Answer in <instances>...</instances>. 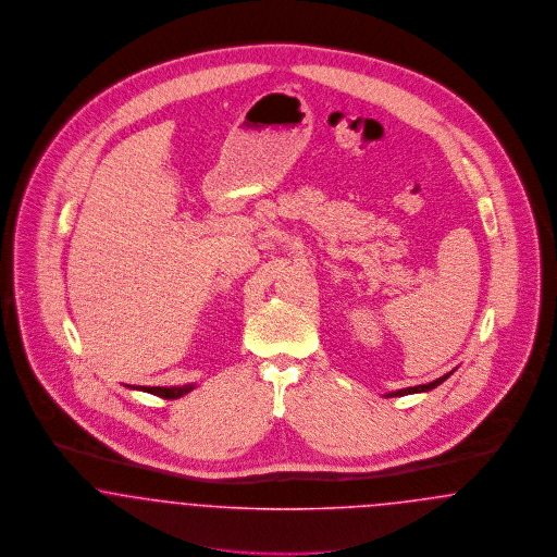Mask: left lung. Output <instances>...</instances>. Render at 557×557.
Here are the masks:
<instances>
[{
    "label": "left lung",
    "mask_w": 557,
    "mask_h": 557,
    "mask_svg": "<svg viewBox=\"0 0 557 557\" xmlns=\"http://www.w3.org/2000/svg\"><path fill=\"white\" fill-rule=\"evenodd\" d=\"M448 375H450V373L442 375V377H438L436 381H432V383H423V385H414V387H405V389L392 392V394H387V398H392V396H407V394H419V392H430V389H434L436 385H440L442 381L448 380Z\"/></svg>",
    "instance_id": "obj_1"
}]
</instances>
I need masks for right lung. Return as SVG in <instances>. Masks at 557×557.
Segmentation results:
<instances>
[{
	"instance_id": "obj_1",
	"label": "right lung",
	"mask_w": 557,
	"mask_h": 557,
	"mask_svg": "<svg viewBox=\"0 0 557 557\" xmlns=\"http://www.w3.org/2000/svg\"><path fill=\"white\" fill-rule=\"evenodd\" d=\"M138 389H145L148 394H154V396L174 400V398H180V396L188 394L190 389H195V383H188V385H182V387H176V385H172V387H145V385H143V387H140V385H138Z\"/></svg>"
}]
</instances>
